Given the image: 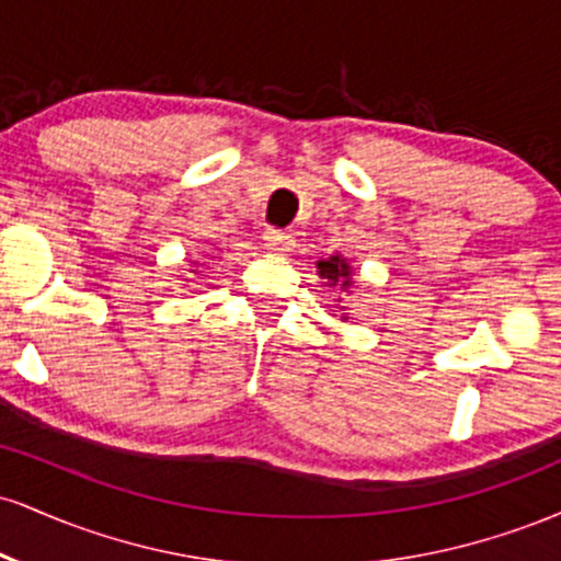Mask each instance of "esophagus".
<instances>
[{"instance_id": "obj_1", "label": "esophagus", "mask_w": 561, "mask_h": 561, "mask_svg": "<svg viewBox=\"0 0 561 561\" xmlns=\"http://www.w3.org/2000/svg\"><path fill=\"white\" fill-rule=\"evenodd\" d=\"M263 244H266L268 253H274V255H287V253H293L295 240H293V234H287V231H282V229H268L266 234H263Z\"/></svg>"}]
</instances>
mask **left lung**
<instances>
[{"label":"left lung","instance_id":"left-lung-1","mask_svg":"<svg viewBox=\"0 0 561 561\" xmlns=\"http://www.w3.org/2000/svg\"><path fill=\"white\" fill-rule=\"evenodd\" d=\"M317 272L321 279H324L327 287H340V293H351V289H356V279H353L356 274H353V266L340 253L330 255V259L317 261ZM337 306H340V298H337ZM340 311H345V306H340ZM340 319L347 321L351 317L343 313Z\"/></svg>","mask_w":561,"mask_h":561}]
</instances>
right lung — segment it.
<instances>
[{
    "label": "right lung",
    "mask_w": 561,
    "mask_h": 561,
    "mask_svg": "<svg viewBox=\"0 0 561 561\" xmlns=\"http://www.w3.org/2000/svg\"><path fill=\"white\" fill-rule=\"evenodd\" d=\"M190 274H197V263H192V268H190ZM190 282V279H186Z\"/></svg>",
    "instance_id": "right-lung-1"
}]
</instances>
